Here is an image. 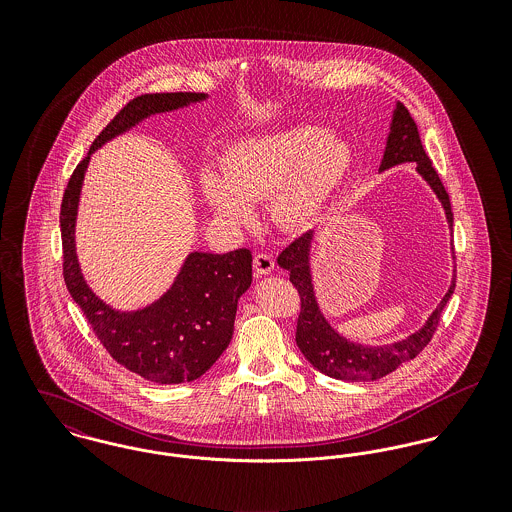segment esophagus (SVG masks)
I'll return each instance as SVG.
<instances>
[{
	"label": "esophagus",
	"instance_id": "esophagus-1",
	"mask_svg": "<svg viewBox=\"0 0 512 512\" xmlns=\"http://www.w3.org/2000/svg\"><path fill=\"white\" fill-rule=\"evenodd\" d=\"M254 270L256 274H262V276L270 274L274 270V256L268 252H258L254 256Z\"/></svg>",
	"mask_w": 512,
	"mask_h": 512
}]
</instances>
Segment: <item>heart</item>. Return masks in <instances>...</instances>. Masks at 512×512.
<instances>
[{
	"mask_svg": "<svg viewBox=\"0 0 512 512\" xmlns=\"http://www.w3.org/2000/svg\"><path fill=\"white\" fill-rule=\"evenodd\" d=\"M353 167V149L343 136L313 126H288L232 142L220 171H201V191L220 219L244 224L248 201L266 197L278 226L303 228L333 201Z\"/></svg>",
	"mask_w": 512,
	"mask_h": 512,
	"instance_id": "obj_1",
	"label": "heart"
}]
</instances>
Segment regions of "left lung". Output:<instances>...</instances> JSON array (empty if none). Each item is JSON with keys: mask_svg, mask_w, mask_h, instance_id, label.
<instances>
[{"mask_svg": "<svg viewBox=\"0 0 512 512\" xmlns=\"http://www.w3.org/2000/svg\"><path fill=\"white\" fill-rule=\"evenodd\" d=\"M414 161L418 173L432 185L436 191L449 226H453V213H451V203L449 195L439 179L438 171L432 165V159L428 157L426 149L422 146L418 126L414 118L410 116L408 108L398 102L394 116H392V126H390V136L386 142V151L380 163V171L394 167L398 163ZM313 232H305L299 238H295L288 248L282 250L278 256V264L290 272V282L293 288L299 293V317H297V329H295V343L303 357L321 370L327 376L341 378V380H376L386 376L388 372L396 370L398 366L410 359H416L432 341L436 329L439 325V317L443 307L447 305L451 293L455 290V278L441 299L436 311L430 315L428 323L408 339L384 347H363L355 345L347 339H343L339 333L331 329V325L325 321L321 315L315 295H313V286H311V274H309V244H311Z\"/></svg>", "mask_w": 512, "mask_h": 512, "instance_id": "1", "label": "left lung"}]
</instances>
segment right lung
<instances>
[{"label": "right lung", "mask_w": 512, "mask_h": 512, "mask_svg": "<svg viewBox=\"0 0 512 512\" xmlns=\"http://www.w3.org/2000/svg\"><path fill=\"white\" fill-rule=\"evenodd\" d=\"M199 92H157L130 100L96 136L76 165L61 205L63 278L88 325L114 361L157 384L197 380L224 353L232 339L238 297L252 282V254L193 252L173 288L136 313H118L102 303L82 280L74 254V219L90 153L157 112L203 100Z\"/></svg>", "instance_id": "right-lung-1"}]
</instances>
